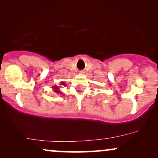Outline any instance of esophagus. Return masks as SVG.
Wrapping results in <instances>:
<instances>
[{
	"label": "esophagus",
	"mask_w": 158,
	"mask_h": 158,
	"mask_svg": "<svg viewBox=\"0 0 158 158\" xmlns=\"http://www.w3.org/2000/svg\"><path fill=\"white\" fill-rule=\"evenodd\" d=\"M80 73H82V71H81V72H80Z\"/></svg>",
	"instance_id": "34e87169"
}]
</instances>
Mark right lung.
<instances>
[{
  "label": "right lung",
  "instance_id": "1",
  "mask_svg": "<svg viewBox=\"0 0 158 158\" xmlns=\"http://www.w3.org/2000/svg\"><path fill=\"white\" fill-rule=\"evenodd\" d=\"M63 84H64V82L61 83V85H63ZM54 89H58V87H54ZM56 92H59V91H58V90H56Z\"/></svg>",
  "mask_w": 158,
  "mask_h": 158
}]
</instances>
